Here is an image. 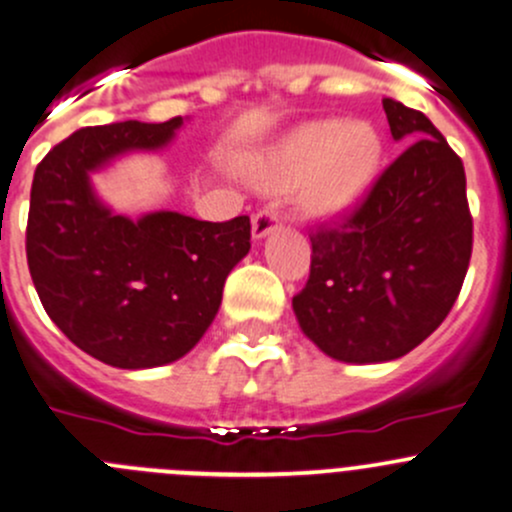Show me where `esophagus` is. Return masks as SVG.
<instances>
[{
	"label": "esophagus",
	"mask_w": 512,
	"mask_h": 512,
	"mask_svg": "<svg viewBox=\"0 0 512 512\" xmlns=\"http://www.w3.org/2000/svg\"><path fill=\"white\" fill-rule=\"evenodd\" d=\"M273 229H278V214L273 209H263V212L254 214V219H251V236H254V241L266 239Z\"/></svg>",
	"instance_id": "1"
}]
</instances>
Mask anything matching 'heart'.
<instances>
[{"instance_id": "1", "label": "heart", "mask_w": 512, "mask_h": 512, "mask_svg": "<svg viewBox=\"0 0 512 512\" xmlns=\"http://www.w3.org/2000/svg\"><path fill=\"white\" fill-rule=\"evenodd\" d=\"M382 162V140L367 123L315 120L241 160L239 172L271 192L295 188L303 217L333 221L360 204Z\"/></svg>"}]
</instances>
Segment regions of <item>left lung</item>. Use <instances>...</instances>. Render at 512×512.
I'll use <instances>...</instances> for the list:
<instances>
[{
    "instance_id": "left-lung-1",
    "label": "left lung",
    "mask_w": 512,
    "mask_h": 512,
    "mask_svg": "<svg viewBox=\"0 0 512 512\" xmlns=\"http://www.w3.org/2000/svg\"><path fill=\"white\" fill-rule=\"evenodd\" d=\"M382 105L407 150L350 219L310 236V278L293 298L303 335L350 365L397 360L434 333L473 246L461 157L424 113L392 98Z\"/></svg>"
}]
</instances>
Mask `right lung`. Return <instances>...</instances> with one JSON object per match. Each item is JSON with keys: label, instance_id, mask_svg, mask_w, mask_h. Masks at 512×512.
<instances>
[{"label": "right lung", "instance_id": "add662e5", "mask_svg": "<svg viewBox=\"0 0 512 512\" xmlns=\"http://www.w3.org/2000/svg\"><path fill=\"white\" fill-rule=\"evenodd\" d=\"M182 118L83 128L34 172L26 261L41 305L68 340L120 370L187 355L217 318L231 268L251 249V221L179 212H113L93 175L133 152H160Z\"/></svg>", "mask_w": 512, "mask_h": 512}]
</instances>
